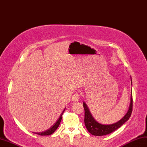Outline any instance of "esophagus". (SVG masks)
I'll return each instance as SVG.
<instances>
[{"mask_svg":"<svg viewBox=\"0 0 147 147\" xmlns=\"http://www.w3.org/2000/svg\"><path fill=\"white\" fill-rule=\"evenodd\" d=\"M79 99H80V94L78 93H74L73 94V96L72 97V100L73 101H79Z\"/></svg>","mask_w":147,"mask_h":147,"instance_id":"1","label":"esophagus"}]
</instances>
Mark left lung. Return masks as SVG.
<instances>
[{"label":"left lung","mask_w":147,"mask_h":147,"mask_svg":"<svg viewBox=\"0 0 147 147\" xmlns=\"http://www.w3.org/2000/svg\"><path fill=\"white\" fill-rule=\"evenodd\" d=\"M133 107V99H132V93L131 94L130 99V104L128 108V110L127 113L120 120H119L117 123H115L111 125H102L97 121L94 120L93 116H92L91 112L90 111L87 105L83 102V107L84 109V124L85 126L91 135L94 136H103L108 134H110L111 133L113 132L116 129H117L123 125L128 120V119L130 117L132 112V107Z\"/></svg>","instance_id":"1"}]
</instances>
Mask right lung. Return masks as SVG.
<instances>
[{"instance_id": "obj_1", "label": "right lung", "mask_w": 147, "mask_h": 147, "mask_svg": "<svg viewBox=\"0 0 147 147\" xmlns=\"http://www.w3.org/2000/svg\"><path fill=\"white\" fill-rule=\"evenodd\" d=\"M64 110H65V109H64V110H63V113H64ZM63 113L61 115V116L59 117V118H58V120H57V121H56V122L55 123H54L51 128H49V129H47V130L44 131L39 132V133H34V134H37V135H42V136H44H44H45V135H51V134H53V133L56 130L57 128H58V127H59V126L60 122H61V120H62V115H63Z\"/></svg>"}]
</instances>
